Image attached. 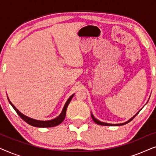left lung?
<instances>
[{
  "label": "left lung",
  "mask_w": 156,
  "mask_h": 156,
  "mask_svg": "<svg viewBox=\"0 0 156 156\" xmlns=\"http://www.w3.org/2000/svg\"><path fill=\"white\" fill-rule=\"evenodd\" d=\"M138 113H139V112H138L137 113V114H136L135 115V116H133V117H132V118H131V119H130L129 121H126V122H125V123H119V124H112V123H104V122H101V121H99V120H98V119H96V118H95V117L93 116V114H91V118H92V119H93V121H94V122H95L96 123H97V124H99V125H101V126H122V125L126 124V123H129V122H130V121H132V120H133V118H134V117H135V116H136V115H137V114H138Z\"/></svg>",
  "instance_id": "8db88e82"
}]
</instances>
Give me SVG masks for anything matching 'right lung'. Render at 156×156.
Masks as SVG:
<instances>
[{
  "mask_svg": "<svg viewBox=\"0 0 156 156\" xmlns=\"http://www.w3.org/2000/svg\"><path fill=\"white\" fill-rule=\"evenodd\" d=\"M74 94H72L71 97H70L68 100L66 102L65 106H64V108L62 111L61 114L59 115L57 118H55L54 119H52V120H49V121H39V120H35V119H31L30 117H27L25 116V115L23 114L22 113L19 112V111L17 109V108L15 107V106L12 104L10 101L9 100V99L8 98V101H9L10 104H11V106H12V108H14L15 111H16L17 114H18L21 119L23 120H24L25 122L28 124L33 126L35 127H40V128H47V127H53V126H56L60 124V123L64 121V119L65 118L66 116V112H67V106L69 105V104L71 101V100L72 99V97H74Z\"/></svg>",
  "mask_w": 156,
  "mask_h": 156,
  "instance_id": "add662e5",
  "label": "right lung"
}]
</instances>
